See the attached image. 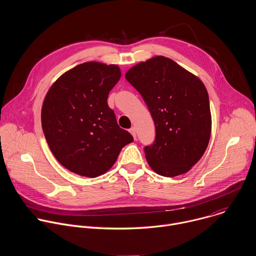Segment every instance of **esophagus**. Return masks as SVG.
Returning <instances> with one entry per match:
<instances>
[{"mask_svg":"<svg viewBox=\"0 0 256 256\" xmlns=\"http://www.w3.org/2000/svg\"><path fill=\"white\" fill-rule=\"evenodd\" d=\"M130 132L132 134L134 138L136 140V128H130Z\"/></svg>","mask_w":256,"mask_h":256,"instance_id":"obj_1","label":"esophagus"}]
</instances>
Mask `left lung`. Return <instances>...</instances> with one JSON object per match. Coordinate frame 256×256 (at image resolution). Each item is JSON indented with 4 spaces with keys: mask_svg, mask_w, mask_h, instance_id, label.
Masks as SVG:
<instances>
[{
    "mask_svg": "<svg viewBox=\"0 0 256 256\" xmlns=\"http://www.w3.org/2000/svg\"><path fill=\"white\" fill-rule=\"evenodd\" d=\"M140 92L156 126L146 158L164 177L187 173L202 158L211 134V112L203 82L175 61L156 56L126 73Z\"/></svg>",
    "mask_w": 256,
    "mask_h": 256,
    "instance_id": "left-lung-1",
    "label": "left lung"
}]
</instances>
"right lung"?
Masks as SVG:
<instances>
[{"instance_id": "1", "label": "right lung", "mask_w": 256, "mask_h": 256, "mask_svg": "<svg viewBox=\"0 0 256 256\" xmlns=\"http://www.w3.org/2000/svg\"><path fill=\"white\" fill-rule=\"evenodd\" d=\"M120 76L116 65L82 63L62 74L47 92L41 112L43 132L54 156L69 171L100 176L134 140L118 126L108 104Z\"/></svg>"}]
</instances>
